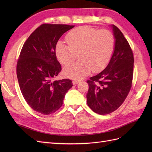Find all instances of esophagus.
<instances>
[{
    "label": "esophagus",
    "instance_id": "esophagus-1",
    "mask_svg": "<svg viewBox=\"0 0 152 152\" xmlns=\"http://www.w3.org/2000/svg\"><path fill=\"white\" fill-rule=\"evenodd\" d=\"M78 83H80L79 80H74L72 81V83L74 85H76V84H78Z\"/></svg>",
    "mask_w": 152,
    "mask_h": 152
}]
</instances>
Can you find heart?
I'll list each match as a JSON object with an SVG mask.
<instances>
[{
    "label": "heart",
    "instance_id": "heart-1",
    "mask_svg": "<svg viewBox=\"0 0 152 152\" xmlns=\"http://www.w3.org/2000/svg\"><path fill=\"white\" fill-rule=\"evenodd\" d=\"M68 44L59 41L56 46L58 60L63 64L72 62L79 54L80 60L64 68V75L80 79L91 72H99L108 64L114 50V35L108 30L88 26L77 27L67 34Z\"/></svg>",
    "mask_w": 152,
    "mask_h": 152
}]
</instances>
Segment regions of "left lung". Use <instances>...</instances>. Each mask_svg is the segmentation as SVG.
I'll return each mask as SVG.
<instances>
[{"instance_id":"1","label":"left lung","mask_w":152,"mask_h":152,"mask_svg":"<svg viewBox=\"0 0 152 152\" xmlns=\"http://www.w3.org/2000/svg\"><path fill=\"white\" fill-rule=\"evenodd\" d=\"M115 46L110 62L101 72L87 81V103L93 112L110 114L124 102L132 86L134 57L127 40L119 28L111 25Z\"/></svg>"}]
</instances>
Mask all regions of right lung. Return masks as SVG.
Wrapping results in <instances>:
<instances>
[{"label": "right lung", "instance_id": "right-lung-1", "mask_svg": "<svg viewBox=\"0 0 152 152\" xmlns=\"http://www.w3.org/2000/svg\"><path fill=\"white\" fill-rule=\"evenodd\" d=\"M74 25L42 24L27 38L17 64V76L22 95L34 111L44 115L56 112L62 106L72 81H53L61 70L57 59L58 40Z\"/></svg>", "mask_w": 152, "mask_h": 152}]
</instances>
